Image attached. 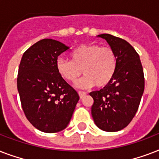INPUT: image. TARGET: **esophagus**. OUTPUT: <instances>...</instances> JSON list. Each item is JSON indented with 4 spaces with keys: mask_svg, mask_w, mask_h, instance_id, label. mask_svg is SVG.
Here are the masks:
<instances>
[{
    "mask_svg": "<svg viewBox=\"0 0 159 159\" xmlns=\"http://www.w3.org/2000/svg\"><path fill=\"white\" fill-rule=\"evenodd\" d=\"M78 94H79L81 98H83V97H85L87 96V92H82V91H78Z\"/></svg>",
    "mask_w": 159,
    "mask_h": 159,
    "instance_id": "1",
    "label": "esophagus"
}]
</instances>
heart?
I'll return each instance as SVG.
<instances>
[{
    "instance_id": "b5f03b06",
    "label": "heart",
    "mask_w": 159,
    "mask_h": 159,
    "mask_svg": "<svg viewBox=\"0 0 159 159\" xmlns=\"http://www.w3.org/2000/svg\"><path fill=\"white\" fill-rule=\"evenodd\" d=\"M71 60L58 58L57 68L67 82H75L82 74L85 77L77 83L78 87L89 88L96 85L104 87L116 75L118 60L115 51L109 46L96 43L82 45L70 54Z\"/></svg>"
}]
</instances>
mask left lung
<instances>
[{"label": "left lung", "instance_id": "1", "mask_svg": "<svg viewBox=\"0 0 159 159\" xmlns=\"http://www.w3.org/2000/svg\"><path fill=\"white\" fill-rule=\"evenodd\" d=\"M98 36L113 48L118 66L108 85L90 93L94 100L92 116L101 129L116 132L125 128L135 116L144 91V75L139 55L127 41L109 34Z\"/></svg>", "mask_w": 159, "mask_h": 159}]
</instances>
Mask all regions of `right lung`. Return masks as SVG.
I'll list each match as a JSON object with an SVG mask.
<instances>
[{"instance_id":"add662e5","label":"right lung","mask_w":159,"mask_h":159,"mask_svg":"<svg viewBox=\"0 0 159 159\" xmlns=\"http://www.w3.org/2000/svg\"><path fill=\"white\" fill-rule=\"evenodd\" d=\"M68 48L59 41L43 39L24 53L19 67L17 88L24 113L45 133L66 128L79 101L57 68V57Z\"/></svg>"}]
</instances>
